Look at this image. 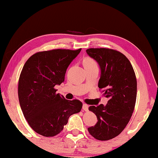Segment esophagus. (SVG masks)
I'll use <instances>...</instances> for the list:
<instances>
[{"label":"esophagus","instance_id":"34e87169","mask_svg":"<svg viewBox=\"0 0 158 158\" xmlns=\"http://www.w3.org/2000/svg\"><path fill=\"white\" fill-rule=\"evenodd\" d=\"M88 107H89V106L85 103L83 105V109L85 110V111H88Z\"/></svg>","mask_w":158,"mask_h":158}]
</instances>
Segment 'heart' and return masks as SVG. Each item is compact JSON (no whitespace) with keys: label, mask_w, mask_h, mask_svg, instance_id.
<instances>
[{"label":"heart","mask_w":158,"mask_h":158,"mask_svg":"<svg viewBox=\"0 0 158 158\" xmlns=\"http://www.w3.org/2000/svg\"><path fill=\"white\" fill-rule=\"evenodd\" d=\"M83 64H84V65H96L97 66V64L95 60H93L91 58H85L84 60V61H83Z\"/></svg>","instance_id":"obj_1"}]
</instances>
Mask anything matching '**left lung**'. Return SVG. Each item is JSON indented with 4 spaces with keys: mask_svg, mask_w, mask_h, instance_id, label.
Listing matches in <instances>:
<instances>
[{
    "mask_svg": "<svg viewBox=\"0 0 158 158\" xmlns=\"http://www.w3.org/2000/svg\"><path fill=\"white\" fill-rule=\"evenodd\" d=\"M86 52L99 64L98 88L109 98L105 106L89 107L98 122L88 130L96 139L108 140L118 136L132 117L136 100V75L129 60L117 50L89 48Z\"/></svg>",
    "mask_w": 158,
    "mask_h": 158,
    "instance_id": "left-lung-1",
    "label": "left lung"
}]
</instances>
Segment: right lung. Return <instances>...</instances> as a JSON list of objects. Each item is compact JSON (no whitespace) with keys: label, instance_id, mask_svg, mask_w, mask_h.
I'll list each match as a JSON object with an SVG mask.
<instances>
[{"label":"right lung","instance_id":"obj_1","mask_svg":"<svg viewBox=\"0 0 158 158\" xmlns=\"http://www.w3.org/2000/svg\"><path fill=\"white\" fill-rule=\"evenodd\" d=\"M81 50L39 52L23 65L18 81L19 105L29 126L40 135H58L69 117L81 110L80 100H66L54 88L64 81L67 68Z\"/></svg>","mask_w":158,"mask_h":158}]
</instances>
